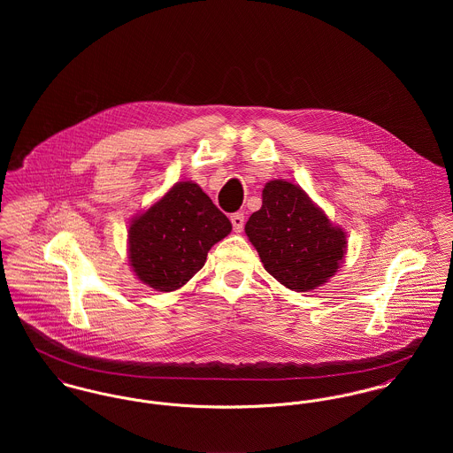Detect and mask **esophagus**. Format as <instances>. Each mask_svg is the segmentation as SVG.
<instances>
[{"label": "esophagus", "mask_w": 453, "mask_h": 453, "mask_svg": "<svg viewBox=\"0 0 453 453\" xmlns=\"http://www.w3.org/2000/svg\"><path fill=\"white\" fill-rule=\"evenodd\" d=\"M230 221H232V225H234V230H235V232H242V228H244V221H246V218H244V214H242V212H235V214H232V216H230Z\"/></svg>", "instance_id": "obj_1"}]
</instances>
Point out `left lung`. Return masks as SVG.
Listing matches in <instances>:
<instances>
[{
  "mask_svg": "<svg viewBox=\"0 0 453 453\" xmlns=\"http://www.w3.org/2000/svg\"><path fill=\"white\" fill-rule=\"evenodd\" d=\"M265 270L293 291H311L334 275L347 241L307 194L288 181L265 185L261 209L246 223Z\"/></svg>",
  "mask_w": 453,
  "mask_h": 453,
  "instance_id": "1",
  "label": "left lung"
}]
</instances>
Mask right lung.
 Listing matches in <instances>:
<instances>
[{
    "instance_id": "obj_1",
    "label": "right lung",
    "mask_w": 453,
    "mask_h": 453,
    "mask_svg": "<svg viewBox=\"0 0 453 453\" xmlns=\"http://www.w3.org/2000/svg\"><path fill=\"white\" fill-rule=\"evenodd\" d=\"M230 230V219L202 188L181 181L132 221L130 265L150 288L174 291L203 266L209 250Z\"/></svg>"
}]
</instances>
